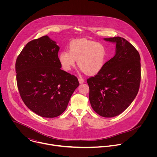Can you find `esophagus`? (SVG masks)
Masks as SVG:
<instances>
[{
    "mask_svg": "<svg viewBox=\"0 0 157 157\" xmlns=\"http://www.w3.org/2000/svg\"><path fill=\"white\" fill-rule=\"evenodd\" d=\"M78 81H79V82L80 84L83 83V82H84V79L83 78H78Z\"/></svg>",
    "mask_w": 157,
    "mask_h": 157,
    "instance_id": "obj_1",
    "label": "esophagus"
}]
</instances>
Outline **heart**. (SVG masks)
I'll return each instance as SVG.
<instances>
[{
	"label": "heart",
	"mask_w": 157,
	"mask_h": 157,
	"mask_svg": "<svg viewBox=\"0 0 157 157\" xmlns=\"http://www.w3.org/2000/svg\"><path fill=\"white\" fill-rule=\"evenodd\" d=\"M107 50L104 44L86 39L72 41L68 50L61 52L58 60L61 68L70 71L78 60V66L87 75L94 76L99 73L105 65Z\"/></svg>",
	"instance_id": "obj_1"
}]
</instances>
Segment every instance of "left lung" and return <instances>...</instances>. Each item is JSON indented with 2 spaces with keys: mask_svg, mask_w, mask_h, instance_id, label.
Listing matches in <instances>:
<instances>
[{
  "mask_svg": "<svg viewBox=\"0 0 157 157\" xmlns=\"http://www.w3.org/2000/svg\"><path fill=\"white\" fill-rule=\"evenodd\" d=\"M116 43L115 56L106 62L102 70L87 79L89 101L93 110L104 117L121 114L136 98L141 79L140 56L124 38H104Z\"/></svg>",
  "mask_w": 157,
  "mask_h": 157,
  "instance_id": "1",
  "label": "left lung"
}]
</instances>
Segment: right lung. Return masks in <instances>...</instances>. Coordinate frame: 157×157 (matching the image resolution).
<instances>
[{"instance_id": "obj_1", "label": "right lung", "mask_w": 157, "mask_h": 157, "mask_svg": "<svg viewBox=\"0 0 157 157\" xmlns=\"http://www.w3.org/2000/svg\"><path fill=\"white\" fill-rule=\"evenodd\" d=\"M59 47L47 35L29 42L15 63L17 83L22 101L33 113L53 118L66 110L79 83L61 70Z\"/></svg>"}]
</instances>
